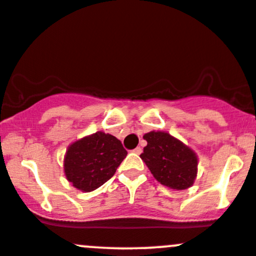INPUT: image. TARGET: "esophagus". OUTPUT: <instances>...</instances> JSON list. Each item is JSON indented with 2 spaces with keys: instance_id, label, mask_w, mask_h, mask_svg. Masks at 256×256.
<instances>
[{
  "instance_id": "esophagus-1",
  "label": "esophagus",
  "mask_w": 256,
  "mask_h": 256,
  "mask_svg": "<svg viewBox=\"0 0 256 256\" xmlns=\"http://www.w3.org/2000/svg\"><path fill=\"white\" fill-rule=\"evenodd\" d=\"M133 152H136V154L139 155V154H140V152H142V148H140V146H136V149L133 150Z\"/></svg>"
}]
</instances>
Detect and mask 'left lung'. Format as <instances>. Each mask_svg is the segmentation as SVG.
<instances>
[{"mask_svg":"<svg viewBox=\"0 0 256 256\" xmlns=\"http://www.w3.org/2000/svg\"><path fill=\"white\" fill-rule=\"evenodd\" d=\"M143 138L148 144L140 158L158 182L176 191L194 185L198 158L191 148L162 130H152Z\"/></svg>","mask_w":256,"mask_h":256,"instance_id":"1","label":"left lung"}]
</instances>
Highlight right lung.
Masks as SVG:
<instances>
[{
  "instance_id": "1",
  "label": "right lung",
  "mask_w": 256,
  "mask_h": 256,
  "mask_svg": "<svg viewBox=\"0 0 256 256\" xmlns=\"http://www.w3.org/2000/svg\"><path fill=\"white\" fill-rule=\"evenodd\" d=\"M126 156L127 150L120 139L96 132L68 146L64 156L65 176L75 188L91 192L114 175Z\"/></svg>"
}]
</instances>
